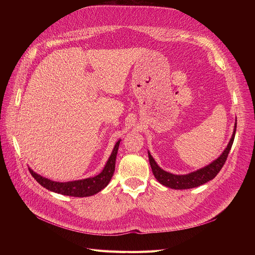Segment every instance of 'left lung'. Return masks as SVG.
<instances>
[{
	"label": "left lung",
	"mask_w": 255,
	"mask_h": 255,
	"mask_svg": "<svg viewBox=\"0 0 255 255\" xmlns=\"http://www.w3.org/2000/svg\"><path fill=\"white\" fill-rule=\"evenodd\" d=\"M236 129H237V123H235L234 133L229 144H227L223 153L216 160H214V161L211 162L209 165L200 169H197L195 171H192L190 173H187V175H173V173L163 170L161 167L158 166V164L156 163L150 152H148L149 161L152 167L153 175L155 176V178L158 180L160 184H162L171 189H190L213 180L217 176V173L221 170V168L223 167L226 161L227 156H229V153L232 149V145L235 139Z\"/></svg>",
	"instance_id": "obj_1"
}]
</instances>
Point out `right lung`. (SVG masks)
I'll return each instance as SVG.
<instances>
[{
	"label": "right lung",
	"instance_id": "right-lung-1",
	"mask_svg": "<svg viewBox=\"0 0 255 255\" xmlns=\"http://www.w3.org/2000/svg\"><path fill=\"white\" fill-rule=\"evenodd\" d=\"M120 141H121V139L119 141H117V143L115 144V148H114L109 160H107V162H106L103 170L99 173V175L93 177V178L62 183V182L51 181L49 179H46L42 176H40L35 171H33L31 168H29V170L31 172V175L33 176V178L47 190L53 191L56 193H60L63 195L75 196V197L91 196V195L98 193L103 188H105L107 185H109V183L114 175V171H115L116 158H117V154H118V150H119Z\"/></svg>",
	"mask_w": 255,
	"mask_h": 255
}]
</instances>
